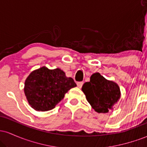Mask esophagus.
Returning <instances> with one entry per match:
<instances>
[{"instance_id": "34e87169", "label": "esophagus", "mask_w": 147, "mask_h": 147, "mask_svg": "<svg viewBox=\"0 0 147 147\" xmlns=\"http://www.w3.org/2000/svg\"><path fill=\"white\" fill-rule=\"evenodd\" d=\"M83 84H84V83L82 82H77V86H78L79 88H81L82 87V86H83Z\"/></svg>"}]
</instances>
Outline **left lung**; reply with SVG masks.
I'll return each mask as SVG.
<instances>
[{
  "mask_svg": "<svg viewBox=\"0 0 147 147\" xmlns=\"http://www.w3.org/2000/svg\"><path fill=\"white\" fill-rule=\"evenodd\" d=\"M88 102L97 113H107L120 97L119 88L115 83L108 81L100 74H93L89 82L82 86Z\"/></svg>",
  "mask_w": 147,
  "mask_h": 147,
  "instance_id": "obj_1",
  "label": "left lung"
}]
</instances>
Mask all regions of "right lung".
Wrapping results in <instances>:
<instances>
[{
    "label": "right lung",
    "instance_id": "right-lung-1",
    "mask_svg": "<svg viewBox=\"0 0 147 147\" xmlns=\"http://www.w3.org/2000/svg\"><path fill=\"white\" fill-rule=\"evenodd\" d=\"M77 84L71 77H65L59 68L45 67L30 73L25 82V94L30 106L36 111L52 110L64 95Z\"/></svg>",
    "mask_w": 147,
    "mask_h": 147
}]
</instances>
